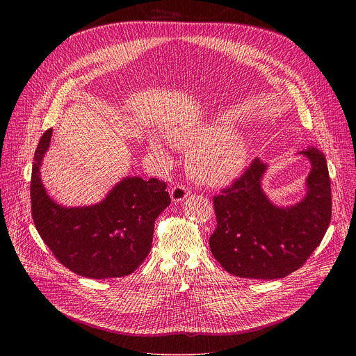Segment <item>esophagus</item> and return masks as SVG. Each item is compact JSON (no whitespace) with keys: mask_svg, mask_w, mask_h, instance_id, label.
Returning <instances> with one entry per match:
<instances>
[{"mask_svg":"<svg viewBox=\"0 0 356 356\" xmlns=\"http://www.w3.org/2000/svg\"><path fill=\"white\" fill-rule=\"evenodd\" d=\"M189 195H191V191L183 184H176L170 191V196L173 202H181L184 199H188Z\"/></svg>","mask_w":356,"mask_h":356,"instance_id":"esophagus-1","label":"esophagus"}]
</instances>
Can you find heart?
<instances>
[{
	"mask_svg": "<svg viewBox=\"0 0 356 356\" xmlns=\"http://www.w3.org/2000/svg\"><path fill=\"white\" fill-rule=\"evenodd\" d=\"M176 141L181 147L193 148L189 167L193 176L203 183L220 184L229 181L239 173L247 160L245 143L239 137L223 134L216 128L180 134ZM149 147L157 154L164 153L159 141H152Z\"/></svg>",
	"mask_w": 356,
	"mask_h": 356,
	"instance_id": "obj_1",
	"label": "heart"
}]
</instances>
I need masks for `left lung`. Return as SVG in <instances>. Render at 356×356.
<instances>
[{
	"mask_svg": "<svg viewBox=\"0 0 356 356\" xmlns=\"http://www.w3.org/2000/svg\"><path fill=\"white\" fill-rule=\"evenodd\" d=\"M312 161L306 197L277 208L261 191L266 164L254 159L228 188L213 196L216 228L212 255L229 274L277 280L300 268L321 244L332 218L327 163L317 148L303 149Z\"/></svg>",
	"mask_w": 356,
	"mask_h": 356,
	"instance_id": "1",
	"label": "left lung"
}]
</instances>
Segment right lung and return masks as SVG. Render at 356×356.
I'll return each instance as SVG.
<instances>
[{
    "mask_svg": "<svg viewBox=\"0 0 356 356\" xmlns=\"http://www.w3.org/2000/svg\"><path fill=\"white\" fill-rule=\"evenodd\" d=\"M49 128L37 144L31 170V216L54 258L86 278L134 273L152 250L154 222L170 204L167 183L127 177L105 200L88 208H63L46 193L40 164L51 138Z\"/></svg>",
    "mask_w": 356,
    "mask_h": 356,
    "instance_id": "obj_1",
    "label": "right lung"
}]
</instances>
